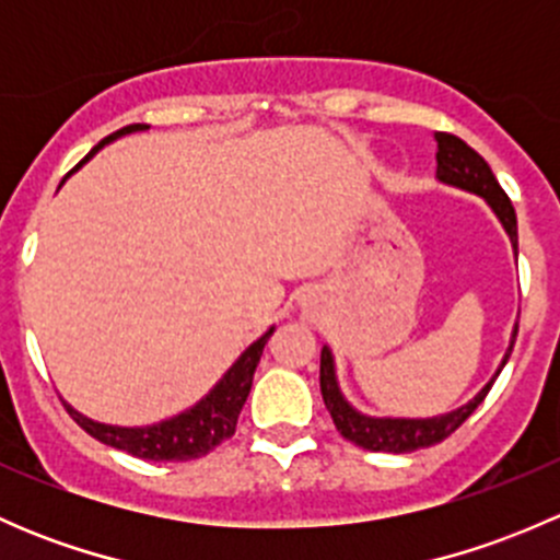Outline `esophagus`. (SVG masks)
<instances>
[{"label": "esophagus", "mask_w": 560, "mask_h": 560, "mask_svg": "<svg viewBox=\"0 0 560 560\" xmlns=\"http://www.w3.org/2000/svg\"><path fill=\"white\" fill-rule=\"evenodd\" d=\"M312 303H314V301H312Z\"/></svg>", "instance_id": "34e87169"}]
</instances>
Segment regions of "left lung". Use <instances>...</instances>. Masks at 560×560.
<instances>
[{
  "label": "left lung",
  "instance_id": "1",
  "mask_svg": "<svg viewBox=\"0 0 560 560\" xmlns=\"http://www.w3.org/2000/svg\"><path fill=\"white\" fill-rule=\"evenodd\" d=\"M436 175L439 180L444 184L460 186V189L474 191V195L485 197L490 202V208L495 211V217L501 219L504 230L510 233L512 246L517 248V217L515 208H512V200L506 197V191L501 189V184L495 180L493 171L488 167V162L477 154L468 143H463L460 138L450 132H436ZM517 336V330H515ZM515 336H512L510 349L504 354L506 365L510 360L512 347H515ZM501 369L495 371V376L501 374ZM493 380L488 382L482 389L477 393V398L468 400L466 406L460 409L450 411V415L442 417H431V420H376V417H365L360 411H354L352 406L343 400V395L338 393L336 385V369H332V354L330 349H322L319 358V387H322V398H325L327 411H330L332 422H336V431L341 433L347 442L358 444V447L371 450V453H415V450H425L433 447V444L444 442L447 436H453L457 428L474 415L479 404L485 400V395L490 393L493 387Z\"/></svg>",
  "mask_w": 560,
  "mask_h": 560
}]
</instances>
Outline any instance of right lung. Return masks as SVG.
<instances>
[{"mask_svg": "<svg viewBox=\"0 0 560 560\" xmlns=\"http://www.w3.org/2000/svg\"><path fill=\"white\" fill-rule=\"evenodd\" d=\"M138 129H145V124H129V127H121L118 132L107 135L105 140H100L92 151H89L86 160H92L105 143L121 138L127 132H138ZM83 160V162H86ZM81 162V165H83ZM78 165V167H81ZM270 327L262 338L252 343L244 354L238 358V363L222 376L217 387L206 395L197 406H191L184 415L173 417V420L160 422V425L149 428H116V425H103V422H94L89 417L78 415L75 409L65 406L70 411L72 420L94 436L97 442L107 444V447L124 450V453L143 457V460H195V457H202L211 453L217 444H222L224 439H230L235 433V425H238V415L244 409L248 389H252L254 371H257L259 358H262V349L268 343Z\"/></svg>", "mask_w": 560, "mask_h": 560, "instance_id": "1", "label": "right lung"}]
</instances>
